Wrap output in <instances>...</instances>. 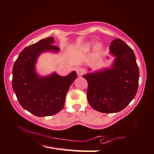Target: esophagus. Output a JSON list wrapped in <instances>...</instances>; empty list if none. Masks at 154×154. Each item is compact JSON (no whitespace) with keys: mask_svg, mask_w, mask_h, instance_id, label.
I'll return each instance as SVG.
<instances>
[{"mask_svg":"<svg viewBox=\"0 0 154 154\" xmlns=\"http://www.w3.org/2000/svg\"><path fill=\"white\" fill-rule=\"evenodd\" d=\"M76 72L78 76H82L83 73V70L81 67H78L76 69Z\"/></svg>","mask_w":154,"mask_h":154,"instance_id":"1","label":"esophagus"}]
</instances>
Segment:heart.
I'll return each instance as SVG.
<instances>
[{
	"label": "heart",
	"instance_id": "heart-1",
	"mask_svg": "<svg viewBox=\"0 0 154 154\" xmlns=\"http://www.w3.org/2000/svg\"><path fill=\"white\" fill-rule=\"evenodd\" d=\"M101 48H102V45H101V44H100V43L97 42V43L95 44V49H96V50H98ZM85 48H86V47H84V49H85Z\"/></svg>",
	"mask_w": 154,
	"mask_h": 154
}]
</instances>
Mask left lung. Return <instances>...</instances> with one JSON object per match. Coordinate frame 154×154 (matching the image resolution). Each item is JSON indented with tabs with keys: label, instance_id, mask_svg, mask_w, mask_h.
Segmentation results:
<instances>
[{
	"label": "left lung",
	"instance_id": "left-lung-1",
	"mask_svg": "<svg viewBox=\"0 0 154 154\" xmlns=\"http://www.w3.org/2000/svg\"><path fill=\"white\" fill-rule=\"evenodd\" d=\"M109 48L115 57L111 67L83 76L88 83L89 104L102 113L123 110L135 97L139 85V67L133 50L119 38L112 42Z\"/></svg>",
	"mask_w": 154,
	"mask_h": 154
}]
</instances>
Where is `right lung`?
<instances>
[{
    "label": "right lung",
    "instance_id": "obj_1",
    "mask_svg": "<svg viewBox=\"0 0 154 154\" xmlns=\"http://www.w3.org/2000/svg\"><path fill=\"white\" fill-rule=\"evenodd\" d=\"M54 42V38L50 37L26 47L13 65L12 86L17 98L25 110L37 116H52L62 110L70 86L77 78L75 71L65 77L56 72L41 77L36 72L39 55L59 51Z\"/></svg>",
    "mask_w": 154,
    "mask_h": 154
}]
</instances>
